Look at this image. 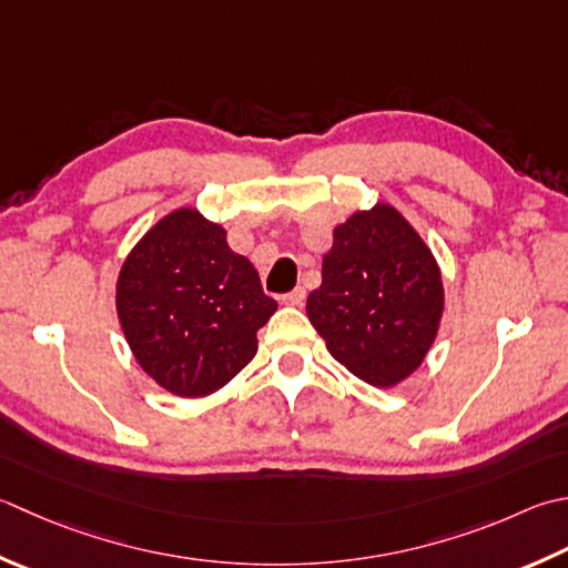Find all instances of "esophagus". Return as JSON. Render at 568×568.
<instances>
[{
  "label": "esophagus",
  "mask_w": 568,
  "mask_h": 568,
  "mask_svg": "<svg viewBox=\"0 0 568 568\" xmlns=\"http://www.w3.org/2000/svg\"><path fill=\"white\" fill-rule=\"evenodd\" d=\"M305 287H295L293 293H287V295H283V305H291V307H300L305 303Z\"/></svg>",
  "instance_id": "34e87169"
}]
</instances>
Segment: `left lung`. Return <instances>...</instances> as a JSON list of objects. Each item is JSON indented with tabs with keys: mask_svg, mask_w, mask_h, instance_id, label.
Masks as SVG:
<instances>
[{
	"mask_svg": "<svg viewBox=\"0 0 568 568\" xmlns=\"http://www.w3.org/2000/svg\"><path fill=\"white\" fill-rule=\"evenodd\" d=\"M443 310L436 255L396 206L357 209L332 231L307 317L332 357L362 382L392 388L408 379L438 337Z\"/></svg>",
	"mask_w": 568,
	"mask_h": 568,
	"instance_id": "1",
	"label": "left lung"
}]
</instances>
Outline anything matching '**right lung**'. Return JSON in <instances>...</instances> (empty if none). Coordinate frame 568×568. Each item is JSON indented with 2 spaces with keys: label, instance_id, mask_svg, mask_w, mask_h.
<instances>
[{
  "label": "right lung",
  "instance_id": "add662e5",
  "mask_svg": "<svg viewBox=\"0 0 568 568\" xmlns=\"http://www.w3.org/2000/svg\"><path fill=\"white\" fill-rule=\"evenodd\" d=\"M115 310L140 369L172 396L204 398L255 357L277 303L246 255L231 251L224 226L180 206L125 255Z\"/></svg>",
  "mask_w": 568,
  "mask_h": 568
}]
</instances>
